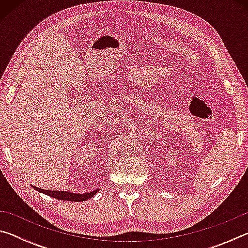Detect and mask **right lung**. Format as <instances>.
<instances>
[{"label": "right lung", "mask_w": 248, "mask_h": 248, "mask_svg": "<svg viewBox=\"0 0 248 248\" xmlns=\"http://www.w3.org/2000/svg\"><path fill=\"white\" fill-rule=\"evenodd\" d=\"M33 189H36L37 191H40L43 192L45 195H48L50 197H52V198H56L59 200H65V201H85L87 199L92 198V197H94L96 194H97V191L99 189H96L94 191H91V192H87V194H73V192H68V191H52V190H46V189H41V188L38 187H35L32 186Z\"/></svg>", "instance_id": "obj_1"}]
</instances>
